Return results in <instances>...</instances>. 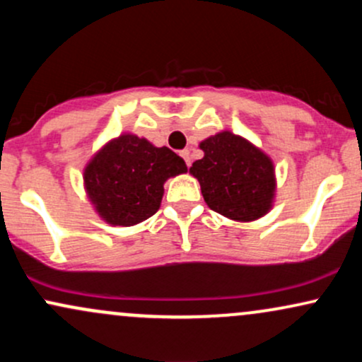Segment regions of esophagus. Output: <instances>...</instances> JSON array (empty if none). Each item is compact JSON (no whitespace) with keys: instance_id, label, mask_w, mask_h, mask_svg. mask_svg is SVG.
Segmentation results:
<instances>
[{"instance_id":"obj_1","label":"esophagus","mask_w":362,"mask_h":362,"mask_svg":"<svg viewBox=\"0 0 362 362\" xmlns=\"http://www.w3.org/2000/svg\"><path fill=\"white\" fill-rule=\"evenodd\" d=\"M180 156L185 160L187 167H190V165H192V161H190V151H189V149H184V151H180Z\"/></svg>"}]
</instances>
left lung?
Returning <instances> with one entry per match:
<instances>
[{
  "mask_svg": "<svg viewBox=\"0 0 362 362\" xmlns=\"http://www.w3.org/2000/svg\"><path fill=\"white\" fill-rule=\"evenodd\" d=\"M199 146L204 158L194 161L190 173L211 209L235 221H255L269 213L276 192L271 158L230 131L211 136Z\"/></svg>",
  "mask_w": 362,
  "mask_h": 362,
  "instance_id": "left-lung-1",
  "label": "left lung"
}]
</instances>
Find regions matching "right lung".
<instances>
[{
	"instance_id": "obj_1",
	"label": "right lung",
	"mask_w": 362,
	"mask_h": 362,
	"mask_svg": "<svg viewBox=\"0 0 362 362\" xmlns=\"http://www.w3.org/2000/svg\"><path fill=\"white\" fill-rule=\"evenodd\" d=\"M185 172V161L172 149L122 134L91 158L83 178L91 204L103 221L132 226L160 209L165 182Z\"/></svg>"
}]
</instances>
